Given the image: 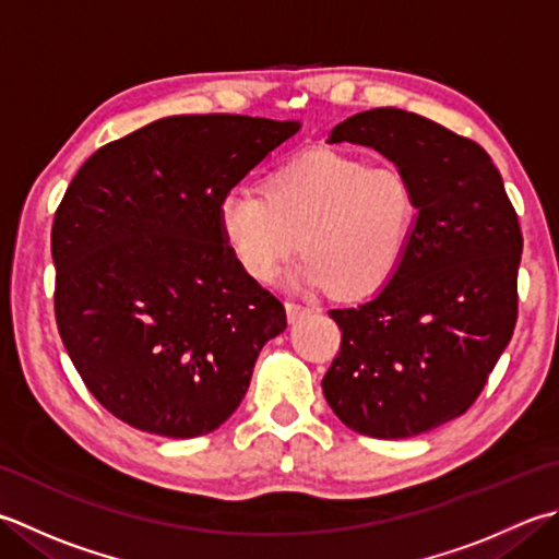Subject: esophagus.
Listing matches in <instances>:
<instances>
[{
  "instance_id": "esophagus-1",
  "label": "esophagus",
  "mask_w": 559,
  "mask_h": 559,
  "mask_svg": "<svg viewBox=\"0 0 559 559\" xmlns=\"http://www.w3.org/2000/svg\"><path fill=\"white\" fill-rule=\"evenodd\" d=\"M312 310L305 308V305L298 302H286V314H288V322H298L302 317H308Z\"/></svg>"
}]
</instances>
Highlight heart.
I'll use <instances>...</instances> for the list:
<instances>
[{
  "mask_svg": "<svg viewBox=\"0 0 559 559\" xmlns=\"http://www.w3.org/2000/svg\"><path fill=\"white\" fill-rule=\"evenodd\" d=\"M417 213V191L402 169L317 150L273 169L264 195L229 191L217 221L251 281L271 283L300 249L295 278L356 298L400 269Z\"/></svg>",
  "mask_w": 559,
  "mask_h": 559,
  "instance_id": "heart-1",
  "label": "heart"
}]
</instances>
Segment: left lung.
<instances>
[{"label":"left lung","mask_w":559,"mask_h":559,"mask_svg":"<svg viewBox=\"0 0 559 559\" xmlns=\"http://www.w3.org/2000/svg\"><path fill=\"white\" fill-rule=\"evenodd\" d=\"M326 142L373 147L417 191L412 245L388 286L330 312L342 352L322 380L348 429L409 439L465 414L511 342L519 217L487 152L424 116L370 108Z\"/></svg>","instance_id":"1"}]
</instances>
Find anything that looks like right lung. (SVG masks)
Here are the masks:
<instances>
[{
    "mask_svg": "<svg viewBox=\"0 0 559 559\" xmlns=\"http://www.w3.org/2000/svg\"><path fill=\"white\" fill-rule=\"evenodd\" d=\"M300 120L169 116L82 164L55 213V320L76 373L140 431L195 439L247 395L286 310L239 269L217 207Z\"/></svg>",
    "mask_w": 559,
    "mask_h": 559,
    "instance_id": "1",
    "label": "right lung"
}]
</instances>
